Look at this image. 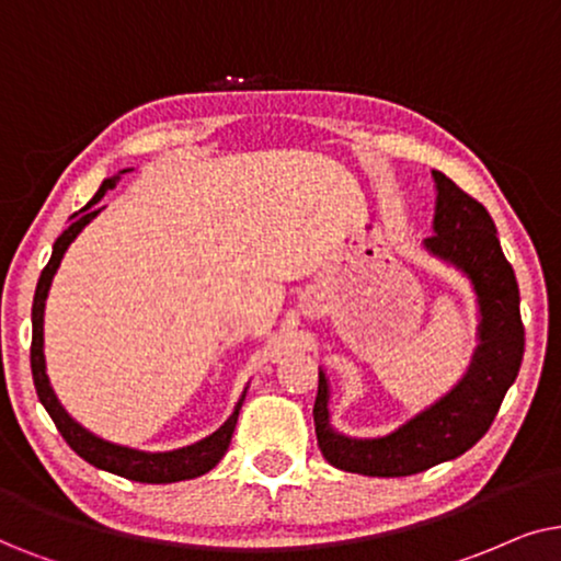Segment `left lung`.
I'll list each match as a JSON object with an SVG mask.
<instances>
[{"label":"left lung","instance_id":"left-lung-1","mask_svg":"<svg viewBox=\"0 0 561 561\" xmlns=\"http://www.w3.org/2000/svg\"><path fill=\"white\" fill-rule=\"evenodd\" d=\"M436 186L433 236L421 249L469 282L477 302V346L449 392L433 400L385 436H348L331 423V382L320 369L312 408L318 446L328 465L367 477H408L472 449L495 421L524 358L520 295L513 266L500 249L488 210L442 171Z\"/></svg>","mask_w":561,"mask_h":561}]
</instances>
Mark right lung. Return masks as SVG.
Masks as SVG:
<instances>
[{"label":"right lung","mask_w":561,"mask_h":561,"mask_svg":"<svg viewBox=\"0 0 561 561\" xmlns=\"http://www.w3.org/2000/svg\"><path fill=\"white\" fill-rule=\"evenodd\" d=\"M125 171H133V169H123L119 174H125ZM117 179H119L117 174L104 179L94 197L89 199L79 213L71 215V226L56 238L48 266L43 268L41 279H37L35 297H33V346H30V367H33L37 400L43 402V408H46L48 415L54 417L56 428L61 431L66 444H69L71 449L77 451L81 459L89 461L92 467L104 469V472H112V474H119L125 477V480L146 482V484H169V482L194 480V477L210 472V469L226 457L230 438H233V431L238 423V413H241L245 392H249V385L243 387V394L238 398L228 421L222 423L218 431H213L210 436L199 438V442H194L190 446H182V449L144 451V449H133V446L107 442V438L96 436V433L84 428V425H81L77 417L61 405V400H58L54 387H50V379L46 371V354H43V346H46V343H43V320H46V300H48L50 285H54V276L58 272V266H61V259L64 253L69 251V245L77 241L81 230H84L89 222L104 210V207H100V199L104 197V192L117 182Z\"/></svg>","instance_id":"right-lung-1"}]
</instances>
